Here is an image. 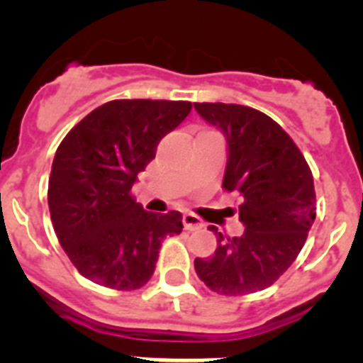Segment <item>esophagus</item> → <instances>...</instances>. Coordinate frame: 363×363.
<instances>
[{
    "mask_svg": "<svg viewBox=\"0 0 363 363\" xmlns=\"http://www.w3.org/2000/svg\"><path fill=\"white\" fill-rule=\"evenodd\" d=\"M182 224H184L186 230H197V228H202V220L194 213H184L182 215Z\"/></svg>",
    "mask_w": 363,
    "mask_h": 363,
    "instance_id": "1",
    "label": "esophagus"
}]
</instances>
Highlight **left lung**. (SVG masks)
<instances>
[{"label":"left lung","instance_id":"left-lung-1","mask_svg":"<svg viewBox=\"0 0 363 363\" xmlns=\"http://www.w3.org/2000/svg\"><path fill=\"white\" fill-rule=\"evenodd\" d=\"M199 116L228 143L222 186L240 197V237L217 228V250L195 259L199 279L226 296L262 291L295 262L316 217L313 174L279 123L242 104L195 103Z\"/></svg>","mask_w":363,"mask_h":363}]
</instances>
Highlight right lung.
I'll return each instance as SVG.
<instances>
[{
  "mask_svg": "<svg viewBox=\"0 0 363 363\" xmlns=\"http://www.w3.org/2000/svg\"><path fill=\"white\" fill-rule=\"evenodd\" d=\"M189 110L188 101H108L61 141L48 208L60 244L84 279L119 291L139 289L152 279L166 235L182 231L179 211L143 210L130 189Z\"/></svg>",
  "mask_w": 363,
  "mask_h": 363,
  "instance_id": "obj_1",
  "label": "right lung"
}]
</instances>
